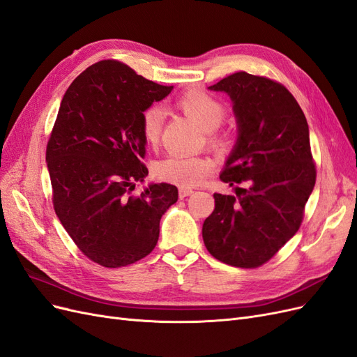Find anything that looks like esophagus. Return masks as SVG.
<instances>
[{
  "mask_svg": "<svg viewBox=\"0 0 357 357\" xmlns=\"http://www.w3.org/2000/svg\"><path fill=\"white\" fill-rule=\"evenodd\" d=\"M192 193H193V190H192V189H188V188H180V190H178L180 198H186V197L192 195Z\"/></svg>",
  "mask_w": 357,
  "mask_h": 357,
  "instance_id": "1",
  "label": "esophagus"
}]
</instances>
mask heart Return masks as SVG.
<instances>
[{"mask_svg":"<svg viewBox=\"0 0 357 357\" xmlns=\"http://www.w3.org/2000/svg\"><path fill=\"white\" fill-rule=\"evenodd\" d=\"M178 109L193 119L204 131H207L208 142L219 144L222 137L215 128L223 121L226 109L220 100L202 89H189L177 96ZM165 113L159 105H150L142 114V134L150 144L158 143L164 125ZM213 160L207 156H190L183 153H171L159 160L155 172L165 181L176 183L183 188L197 186L213 169Z\"/></svg>","mask_w":357,"mask_h":357,"instance_id":"b5f03b06","label":"heart"}]
</instances>
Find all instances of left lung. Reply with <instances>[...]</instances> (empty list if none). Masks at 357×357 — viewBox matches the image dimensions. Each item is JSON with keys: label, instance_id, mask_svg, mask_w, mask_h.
<instances>
[{"label": "left lung", "instance_id": "8db88e82", "mask_svg": "<svg viewBox=\"0 0 357 357\" xmlns=\"http://www.w3.org/2000/svg\"><path fill=\"white\" fill-rule=\"evenodd\" d=\"M211 91L229 95L238 139L220 180L236 195L214 193V210L202 225L207 250L238 268L266 264L304 219L316 185L308 123L295 96L282 83L245 71L234 73Z\"/></svg>", "mask_w": 357, "mask_h": 357}]
</instances>
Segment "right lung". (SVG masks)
Returning <instances> with one entry per match:
<instances>
[{
    "instance_id": "add662e5",
    "label": "right lung",
    "mask_w": 357,
    "mask_h": 357,
    "mask_svg": "<svg viewBox=\"0 0 357 357\" xmlns=\"http://www.w3.org/2000/svg\"><path fill=\"white\" fill-rule=\"evenodd\" d=\"M171 89L104 59L74 79L61 101L46 149L53 208L79 250L101 266L146 257L162 214L177 202L168 183L132 193L149 174L142 114Z\"/></svg>"
}]
</instances>
